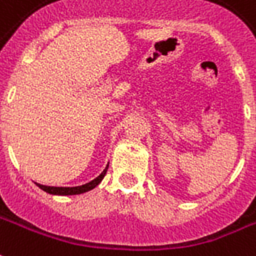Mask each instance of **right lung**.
I'll return each mask as SVG.
<instances>
[{
    "label": "right lung",
    "instance_id": "obj_1",
    "mask_svg": "<svg viewBox=\"0 0 256 256\" xmlns=\"http://www.w3.org/2000/svg\"><path fill=\"white\" fill-rule=\"evenodd\" d=\"M107 170H108V166H106L102 174H100L96 179H94L90 183L86 184H82V186H77V187H51V186H43V184H38V187H40L42 190L46 191L48 194H54V196H76V194H82V192H86V191L92 190L94 187L99 184L100 182L103 180V178L107 174Z\"/></svg>",
    "mask_w": 256,
    "mask_h": 256
}]
</instances>
